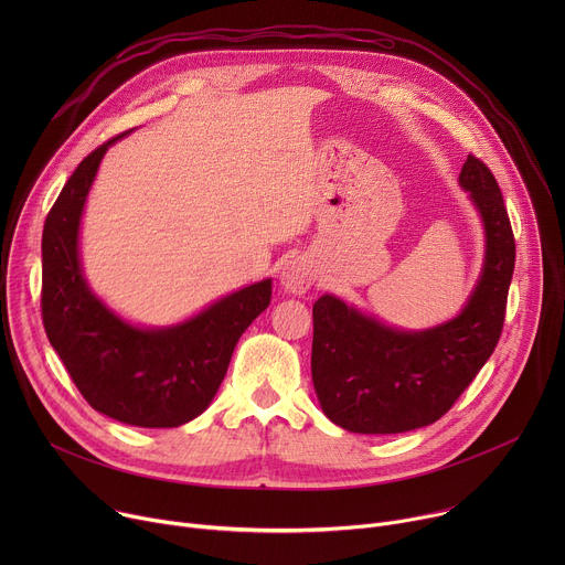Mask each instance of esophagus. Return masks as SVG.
<instances>
[{"mask_svg": "<svg viewBox=\"0 0 565 565\" xmlns=\"http://www.w3.org/2000/svg\"><path fill=\"white\" fill-rule=\"evenodd\" d=\"M315 277H317V268L310 259L306 257H292L284 264L281 268V286L288 290V292H295V295H301L306 292L312 284H315Z\"/></svg>", "mask_w": 565, "mask_h": 565, "instance_id": "1", "label": "esophagus"}]
</instances>
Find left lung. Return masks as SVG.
Listing matches in <instances>:
<instances>
[{
  "label": "left lung",
  "instance_id": "obj_1",
  "mask_svg": "<svg viewBox=\"0 0 565 565\" xmlns=\"http://www.w3.org/2000/svg\"><path fill=\"white\" fill-rule=\"evenodd\" d=\"M460 185L486 225V266L458 317L397 331L333 295L312 306V384L324 414L353 434H402L443 418L494 353L516 244L490 168L467 156Z\"/></svg>",
  "mask_w": 565,
  "mask_h": 565
}]
</instances>
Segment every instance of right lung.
Segmentation results:
<instances>
[{
  "mask_svg": "<svg viewBox=\"0 0 565 565\" xmlns=\"http://www.w3.org/2000/svg\"><path fill=\"white\" fill-rule=\"evenodd\" d=\"M125 134L75 168L44 221L42 321L73 384L96 412L125 425L166 429L207 409L238 338L268 308L273 281L241 288L170 329H136L116 317L79 270L77 230L100 160Z\"/></svg>",
  "mask_w": 565,
  "mask_h": 565,
  "instance_id": "add662e5",
  "label": "right lung"
}]
</instances>
